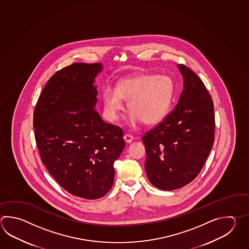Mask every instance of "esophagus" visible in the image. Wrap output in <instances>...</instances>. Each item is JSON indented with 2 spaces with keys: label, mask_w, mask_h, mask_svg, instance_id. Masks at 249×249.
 Segmentation results:
<instances>
[{
  "label": "esophagus",
  "mask_w": 249,
  "mask_h": 249,
  "mask_svg": "<svg viewBox=\"0 0 249 249\" xmlns=\"http://www.w3.org/2000/svg\"><path fill=\"white\" fill-rule=\"evenodd\" d=\"M123 138H124L125 142H127V143H130V142H132L133 140H134V137L131 136V135H128V134L125 135V136L123 137Z\"/></svg>",
  "instance_id": "obj_1"
}]
</instances>
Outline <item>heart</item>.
<instances>
[{
    "label": "heart",
    "mask_w": 249,
    "mask_h": 249,
    "mask_svg": "<svg viewBox=\"0 0 249 249\" xmlns=\"http://www.w3.org/2000/svg\"><path fill=\"white\" fill-rule=\"evenodd\" d=\"M174 95V84L166 75L139 74L123 78L116 89L107 87L103 91L104 110L107 120L115 122L124 111L127 102L130 113L128 124L136 127L143 122L153 125L161 122L168 114Z\"/></svg>",
    "instance_id": "1"
}]
</instances>
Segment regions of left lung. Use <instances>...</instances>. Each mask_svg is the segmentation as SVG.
Segmentation results:
<instances>
[{
    "label": "left lung",
    "instance_id": "left-lung-1",
    "mask_svg": "<svg viewBox=\"0 0 249 249\" xmlns=\"http://www.w3.org/2000/svg\"><path fill=\"white\" fill-rule=\"evenodd\" d=\"M183 89L177 107L142 137L144 168L152 185L163 191L183 187L200 172L213 147V100L202 81L178 65Z\"/></svg>",
    "mask_w": 249,
    "mask_h": 249
}]
</instances>
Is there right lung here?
I'll return each instance as SVG.
<instances>
[{
	"mask_svg": "<svg viewBox=\"0 0 249 249\" xmlns=\"http://www.w3.org/2000/svg\"><path fill=\"white\" fill-rule=\"evenodd\" d=\"M100 63H74L48 81L34 112L41 161L68 193L86 199L112 188L113 163L125 147L120 127L104 122L95 110V78Z\"/></svg>",
	"mask_w": 249,
	"mask_h": 249,
	"instance_id": "right-lung-1",
	"label": "right lung"
}]
</instances>
